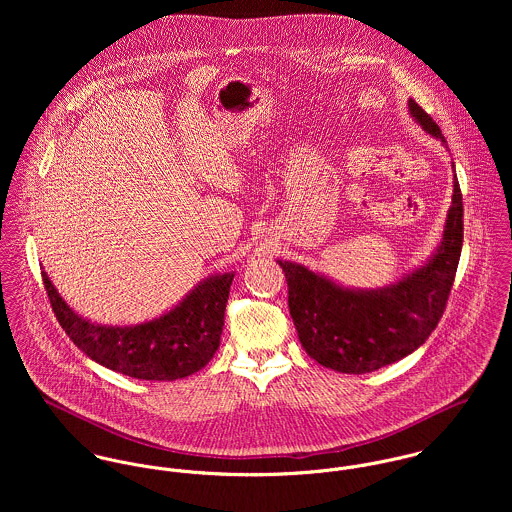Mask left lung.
<instances>
[{
    "mask_svg": "<svg viewBox=\"0 0 512 512\" xmlns=\"http://www.w3.org/2000/svg\"><path fill=\"white\" fill-rule=\"evenodd\" d=\"M416 122L445 147L447 142L432 116L408 102ZM463 244V199L453 179L451 209L443 240L432 260L384 290L353 292L307 268L282 262L288 282V305L305 353L319 365L365 374L392 365L420 345L438 327L455 280Z\"/></svg>",
    "mask_w": 512,
    "mask_h": 512,
    "instance_id": "left-lung-1",
    "label": "left lung"
}]
</instances>
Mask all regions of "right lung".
Returning <instances> with one entry per match:
<instances>
[{
	"mask_svg": "<svg viewBox=\"0 0 512 512\" xmlns=\"http://www.w3.org/2000/svg\"><path fill=\"white\" fill-rule=\"evenodd\" d=\"M234 274L211 276L175 309L134 327H106L78 317L43 272L59 325L98 365L140 380H175L207 365L220 345Z\"/></svg>",
	"mask_w": 512,
	"mask_h": 512,
	"instance_id": "obj_1",
	"label": "right lung"
}]
</instances>
